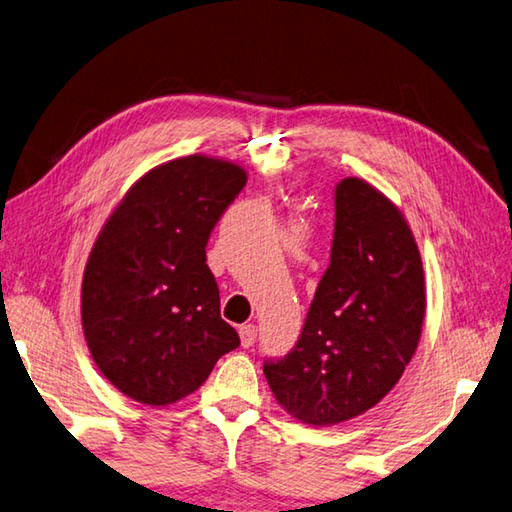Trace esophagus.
Here are the masks:
<instances>
[{
  "label": "esophagus",
  "instance_id": "1",
  "mask_svg": "<svg viewBox=\"0 0 512 512\" xmlns=\"http://www.w3.org/2000/svg\"><path fill=\"white\" fill-rule=\"evenodd\" d=\"M238 336H241L243 347H252V344L256 342V327L254 325H241V329H238Z\"/></svg>",
  "mask_w": 512,
  "mask_h": 512
}]
</instances>
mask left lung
<instances>
[{"instance_id":"obj_1","label":"left lung","mask_w":512,"mask_h":512,"mask_svg":"<svg viewBox=\"0 0 512 512\" xmlns=\"http://www.w3.org/2000/svg\"><path fill=\"white\" fill-rule=\"evenodd\" d=\"M424 311V269L409 223L367 181L342 179L331 263L296 347L263 364L269 389L311 426L362 415L402 378Z\"/></svg>"}]
</instances>
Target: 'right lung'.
<instances>
[{
  "mask_svg": "<svg viewBox=\"0 0 512 512\" xmlns=\"http://www.w3.org/2000/svg\"><path fill=\"white\" fill-rule=\"evenodd\" d=\"M245 183L241 165L203 154L156 165L97 236L81 283L83 336L128 398L183 400L241 344L221 318L205 247Z\"/></svg>",
  "mask_w": 512,
  "mask_h": 512,
  "instance_id": "obj_1",
  "label": "right lung"
}]
</instances>
